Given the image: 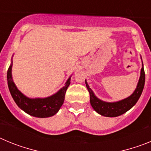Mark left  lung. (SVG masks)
Listing matches in <instances>:
<instances>
[{
  "label": "left lung",
  "instance_id": "left-lung-1",
  "mask_svg": "<svg viewBox=\"0 0 151 151\" xmlns=\"http://www.w3.org/2000/svg\"><path fill=\"white\" fill-rule=\"evenodd\" d=\"M145 82V73L143 63H142L141 76H140L137 87H136L134 91L133 92V94H131L129 97H126L125 99L122 100V101H119L116 102H105V101H103L100 100L99 98H97L94 95V92L92 91V90L89 87V85H88L86 80H85L86 87H87L89 94H90L91 105L97 113L106 117L119 116L126 113L132 106H134V105L138 101L139 97L141 95V93L143 91Z\"/></svg>",
  "mask_w": 151,
  "mask_h": 151
}]
</instances>
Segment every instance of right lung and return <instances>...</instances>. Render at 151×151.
Wrapping results in <instances>:
<instances>
[{
  "mask_svg": "<svg viewBox=\"0 0 151 151\" xmlns=\"http://www.w3.org/2000/svg\"><path fill=\"white\" fill-rule=\"evenodd\" d=\"M13 61L7 70V84L13 99L21 110L32 116L47 118L55 115L63 104L65 94L70 85V77L66 81L65 86L60 91L45 98H29L19 91L12 78Z\"/></svg>",
  "mask_w": 151,
  "mask_h": 151,
  "instance_id": "add662e5",
  "label": "right lung"
}]
</instances>
